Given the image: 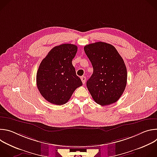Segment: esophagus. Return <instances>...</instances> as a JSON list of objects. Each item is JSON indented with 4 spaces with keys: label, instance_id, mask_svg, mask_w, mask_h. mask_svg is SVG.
<instances>
[{
    "label": "esophagus",
    "instance_id": "obj_1",
    "mask_svg": "<svg viewBox=\"0 0 157 157\" xmlns=\"http://www.w3.org/2000/svg\"><path fill=\"white\" fill-rule=\"evenodd\" d=\"M81 81H82V84H85V82H86V77L85 76H82V77H81Z\"/></svg>",
    "mask_w": 157,
    "mask_h": 157
}]
</instances>
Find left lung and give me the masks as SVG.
Returning <instances> with one entry per match:
<instances>
[{"instance_id":"1","label":"left lung","mask_w":157,"mask_h":157,"mask_svg":"<svg viewBox=\"0 0 157 157\" xmlns=\"http://www.w3.org/2000/svg\"><path fill=\"white\" fill-rule=\"evenodd\" d=\"M84 50L93 67V73L86 82L93 99L101 105L116 102L127 84V73L122 58L114 46L104 42L87 44Z\"/></svg>"}]
</instances>
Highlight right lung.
Here are the masks:
<instances>
[{
	"label": "right lung",
	"mask_w": 157,
	"mask_h": 157,
	"mask_svg": "<svg viewBox=\"0 0 157 157\" xmlns=\"http://www.w3.org/2000/svg\"><path fill=\"white\" fill-rule=\"evenodd\" d=\"M77 50L75 44H62L53 48L41 61L36 84L41 96L49 102L66 104L76 89L82 85L72 64Z\"/></svg>",
	"instance_id": "add662e5"
}]
</instances>
